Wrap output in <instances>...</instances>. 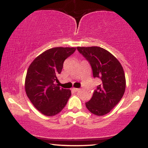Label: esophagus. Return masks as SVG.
<instances>
[{"mask_svg": "<svg viewBox=\"0 0 148 148\" xmlns=\"http://www.w3.org/2000/svg\"><path fill=\"white\" fill-rule=\"evenodd\" d=\"M72 90L75 91V92H78L80 90V88H72Z\"/></svg>", "mask_w": 148, "mask_h": 148, "instance_id": "obj_1", "label": "esophagus"}]
</instances>
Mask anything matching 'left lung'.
I'll return each instance as SVG.
<instances>
[{"label": "left lung", "mask_w": 148, "mask_h": 148, "mask_svg": "<svg viewBox=\"0 0 148 148\" xmlns=\"http://www.w3.org/2000/svg\"><path fill=\"white\" fill-rule=\"evenodd\" d=\"M77 50L90 64L93 77L101 80L91 99L86 103V108L94 115H106L125 93L126 80L123 67L114 56L101 47H79Z\"/></svg>", "instance_id": "8db88e82"}]
</instances>
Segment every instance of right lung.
<instances>
[{"mask_svg":"<svg viewBox=\"0 0 148 148\" xmlns=\"http://www.w3.org/2000/svg\"><path fill=\"white\" fill-rule=\"evenodd\" d=\"M74 47H55L45 51L30 64L25 80L27 96L33 106L47 116L59 113L71 96L70 90L60 88L58 76L65 59L74 53Z\"/></svg>","mask_w":148,"mask_h":148,"instance_id":"obj_1","label":"right lung"}]
</instances>
